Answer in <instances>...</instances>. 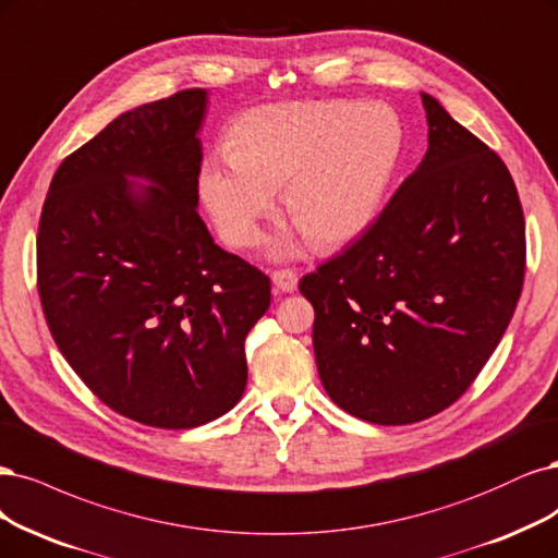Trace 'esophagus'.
<instances>
[{
	"instance_id": "esophagus-1",
	"label": "esophagus",
	"mask_w": 558,
	"mask_h": 558,
	"mask_svg": "<svg viewBox=\"0 0 558 558\" xmlns=\"http://www.w3.org/2000/svg\"><path fill=\"white\" fill-rule=\"evenodd\" d=\"M272 283H275V288L277 291H281V293H293L295 288H298V275H295V270H275L272 272Z\"/></svg>"
}]
</instances>
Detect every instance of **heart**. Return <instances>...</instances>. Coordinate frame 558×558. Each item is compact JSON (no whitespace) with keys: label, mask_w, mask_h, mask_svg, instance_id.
Segmentation results:
<instances>
[{"label":"heart","mask_w":558,"mask_h":558,"mask_svg":"<svg viewBox=\"0 0 558 558\" xmlns=\"http://www.w3.org/2000/svg\"><path fill=\"white\" fill-rule=\"evenodd\" d=\"M403 131L386 104L306 99L256 106L226 131V157H207L198 191L219 235L256 244L281 189L283 215L314 248L353 242L374 221Z\"/></svg>","instance_id":"obj_1"}]
</instances>
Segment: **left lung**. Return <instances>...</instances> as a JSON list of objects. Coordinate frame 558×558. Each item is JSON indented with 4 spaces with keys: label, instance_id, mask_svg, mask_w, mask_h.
<instances>
[{
    "label": "left lung",
    "instance_id": "obj_1",
    "mask_svg": "<svg viewBox=\"0 0 558 558\" xmlns=\"http://www.w3.org/2000/svg\"><path fill=\"white\" fill-rule=\"evenodd\" d=\"M429 147L345 252L300 279L325 392L374 425H413L462 397L522 295L524 213L510 170L422 94Z\"/></svg>",
    "mask_w": 558,
    "mask_h": 558
}]
</instances>
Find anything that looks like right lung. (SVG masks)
Here are the masks:
<instances>
[{
	"label": "right lung",
	"instance_id": "1",
	"mask_svg": "<svg viewBox=\"0 0 558 558\" xmlns=\"http://www.w3.org/2000/svg\"><path fill=\"white\" fill-rule=\"evenodd\" d=\"M205 108V89H182L112 120L57 168L36 235L57 349L108 409L159 429L235 407L244 339L272 298L196 209Z\"/></svg>",
	"mask_w": 558,
	"mask_h": 558
}]
</instances>
